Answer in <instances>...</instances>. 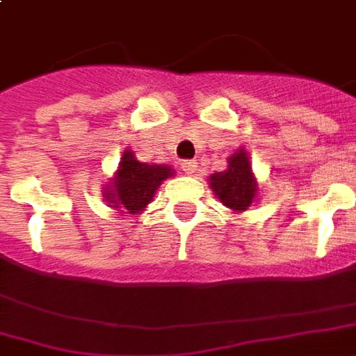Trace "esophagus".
<instances>
[{
    "instance_id": "1",
    "label": "esophagus",
    "mask_w": 356,
    "mask_h": 356,
    "mask_svg": "<svg viewBox=\"0 0 356 356\" xmlns=\"http://www.w3.org/2000/svg\"><path fill=\"white\" fill-rule=\"evenodd\" d=\"M181 170H183L185 175H195L196 170H198V165H196L195 161H183V163H181Z\"/></svg>"
}]
</instances>
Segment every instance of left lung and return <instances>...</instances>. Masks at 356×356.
Segmentation results:
<instances>
[{
	"instance_id": "1",
	"label": "left lung",
	"mask_w": 356,
	"mask_h": 356,
	"mask_svg": "<svg viewBox=\"0 0 356 356\" xmlns=\"http://www.w3.org/2000/svg\"><path fill=\"white\" fill-rule=\"evenodd\" d=\"M208 185L216 198L229 208L231 212L243 213L254 202H258V181H256L252 163L245 148H238L227 158V170L212 173Z\"/></svg>"
}]
</instances>
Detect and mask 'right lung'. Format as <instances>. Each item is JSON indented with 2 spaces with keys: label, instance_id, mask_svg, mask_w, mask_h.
<instances>
[{
  "label": "right lung",
  "instance_id": "add662e5",
  "mask_svg": "<svg viewBox=\"0 0 356 356\" xmlns=\"http://www.w3.org/2000/svg\"><path fill=\"white\" fill-rule=\"evenodd\" d=\"M175 175L165 163H144L136 160L133 150H125L118 170L104 186V200L118 212L138 216L152 202L160 185Z\"/></svg>",
  "mask_w": 356,
  "mask_h": 356
}]
</instances>
